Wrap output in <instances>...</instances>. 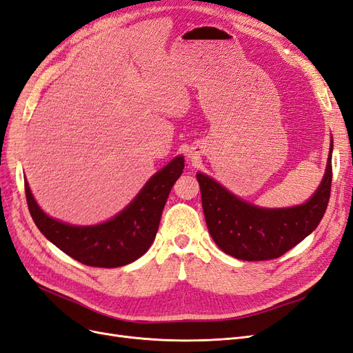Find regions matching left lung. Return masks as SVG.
Returning <instances> with one entry per match:
<instances>
[{
    "label": "left lung",
    "instance_id": "obj_1",
    "mask_svg": "<svg viewBox=\"0 0 353 353\" xmlns=\"http://www.w3.org/2000/svg\"><path fill=\"white\" fill-rule=\"evenodd\" d=\"M331 153L333 141L321 185L306 203L294 208L263 209L250 205L199 172L203 212L218 248L241 261H270L306 239L321 222L328 206L333 178Z\"/></svg>",
    "mask_w": 353,
    "mask_h": 353
}]
</instances>
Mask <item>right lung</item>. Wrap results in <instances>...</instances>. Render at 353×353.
<instances>
[{
    "mask_svg": "<svg viewBox=\"0 0 353 353\" xmlns=\"http://www.w3.org/2000/svg\"><path fill=\"white\" fill-rule=\"evenodd\" d=\"M183 169V156L170 160L121 213L99 225L77 227L50 218L37 205L25 181L28 208L44 237L70 258L97 268H117L141 258L152 245L168 196Z\"/></svg>",
    "mask_w": 353,
    "mask_h": 353,
    "instance_id": "add662e5",
    "label": "right lung"
}]
</instances>
